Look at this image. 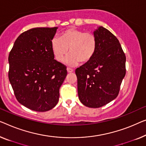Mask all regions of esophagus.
I'll list each match as a JSON object with an SVG mask.
<instances>
[{
    "label": "esophagus",
    "mask_w": 146,
    "mask_h": 146,
    "mask_svg": "<svg viewBox=\"0 0 146 146\" xmlns=\"http://www.w3.org/2000/svg\"><path fill=\"white\" fill-rule=\"evenodd\" d=\"M74 70L72 69V68H67V72H68V73H71V72H73Z\"/></svg>",
    "instance_id": "34e87169"
}]
</instances>
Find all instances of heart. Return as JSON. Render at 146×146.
<instances>
[{"mask_svg": "<svg viewBox=\"0 0 146 146\" xmlns=\"http://www.w3.org/2000/svg\"><path fill=\"white\" fill-rule=\"evenodd\" d=\"M98 40L92 33L83 30L70 28L61 33L60 37H54L51 40V50L54 58L58 62L65 59V64L74 66L81 62L86 64L90 62L96 54Z\"/></svg>", "mask_w": 146, "mask_h": 146, "instance_id": "b5f03b06", "label": "heart"}]
</instances>
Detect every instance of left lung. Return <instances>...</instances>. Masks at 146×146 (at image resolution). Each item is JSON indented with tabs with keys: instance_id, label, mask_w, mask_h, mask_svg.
<instances>
[{
	"instance_id": "8db88e82",
	"label": "left lung",
	"mask_w": 146,
	"mask_h": 146,
	"mask_svg": "<svg viewBox=\"0 0 146 146\" xmlns=\"http://www.w3.org/2000/svg\"><path fill=\"white\" fill-rule=\"evenodd\" d=\"M98 48L92 60L76 70L78 94L84 105L104 106L117 98L126 74V56L118 39L103 26L94 31Z\"/></svg>"
}]
</instances>
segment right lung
Segmentation results:
<instances>
[{
  "instance_id": "obj_1",
  "label": "right lung",
  "mask_w": 146,
  "mask_h": 146,
  "mask_svg": "<svg viewBox=\"0 0 146 146\" xmlns=\"http://www.w3.org/2000/svg\"><path fill=\"white\" fill-rule=\"evenodd\" d=\"M58 27H36L19 35L8 56V78L18 102L38 112L49 111L59 99L66 67L54 60L51 40Z\"/></svg>"
}]
</instances>
